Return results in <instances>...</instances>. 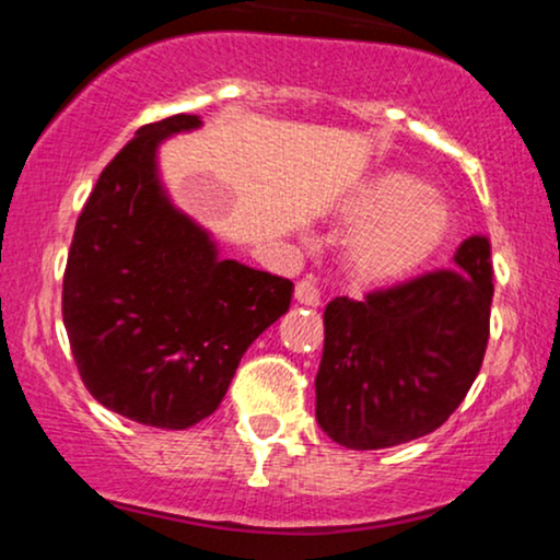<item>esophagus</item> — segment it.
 Listing matches in <instances>:
<instances>
[{"label":"esophagus","instance_id":"esophagus-1","mask_svg":"<svg viewBox=\"0 0 560 560\" xmlns=\"http://www.w3.org/2000/svg\"><path fill=\"white\" fill-rule=\"evenodd\" d=\"M294 300H298L300 305L318 307L320 305V292H318L316 281H313V279L298 281V287H294Z\"/></svg>","mask_w":560,"mask_h":560}]
</instances>
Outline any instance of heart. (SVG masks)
<instances>
[{
  "label": "heart",
  "instance_id": "1",
  "mask_svg": "<svg viewBox=\"0 0 560 560\" xmlns=\"http://www.w3.org/2000/svg\"><path fill=\"white\" fill-rule=\"evenodd\" d=\"M347 273L369 287H395L440 258L455 234V213L413 173L382 168L352 182L337 199Z\"/></svg>",
  "mask_w": 560,
  "mask_h": 560
}]
</instances>
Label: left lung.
Returning <instances> with one entry per match:
<instances>
[{
	"label": "left lung",
	"mask_w": 560,
	"mask_h": 560,
	"mask_svg": "<svg viewBox=\"0 0 560 560\" xmlns=\"http://www.w3.org/2000/svg\"><path fill=\"white\" fill-rule=\"evenodd\" d=\"M453 262L363 302L326 305L316 419L337 445L419 440L466 397L490 337V242L471 236Z\"/></svg>",
	"instance_id": "obj_1"
}]
</instances>
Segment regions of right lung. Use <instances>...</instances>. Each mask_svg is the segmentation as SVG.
<instances>
[{
  "label": "right lung",
  "mask_w": 560,
  "mask_h": 560,
  "mask_svg": "<svg viewBox=\"0 0 560 560\" xmlns=\"http://www.w3.org/2000/svg\"><path fill=\"white\" fill-rule=\"evenodd\" d=\"M199 115L141 126L83 205L62 281L75 365L105 408L186 429L221 405L247 347L289 311L292 281L221 258L171 199L160 147Z\"/></svg>",
  "instance_id": "right-lung-1"
}]
</instances>
